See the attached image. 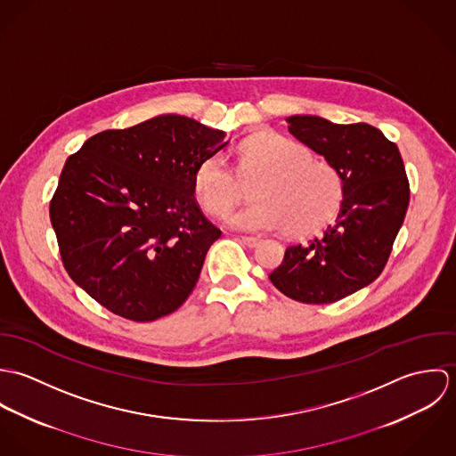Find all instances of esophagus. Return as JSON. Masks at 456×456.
Returning <instances> with one entry per match:
<instances>
[{
    "mask_svg": "<svg viewBox=\"0 0 456 456\" xmlns=\"http://www.w3.org/2000/svg\"><path fill=\"white\" fill-rule=\"evenodd\" d=\"M239 240H240L242 244H246L248 248H256V246L261 242L258 237H240Z\"/></svg>",
    "mask_w": 456,
    "mask_h": 456,
    "instance_id": "34e87169",
    "label": "esophagus"
}]
</instances>
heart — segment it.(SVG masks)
Returning a JSON list of instances; mask_svg holds the SVG:
<instances>
[{"label":"heart","instance_id":"b5f03b06","mask_svg":"<svg viewBox=\"0 0 456 456\" xmlns=\"http://www.w3.org/2000/svg\"><path fill=\"white\" fill-rule=\"evenodd\" d=\"M255 179L249 191L253 201L226 219L235 230L263 233L282 226L284 235L304 237L325 226L344 195L342 179L330 163L272 131L256 133L237 147L235 174L221 156L201 159L193 190L203 210L221 217L244 196L242 184Z\"/></svg>","mask_w":456,"mask_h":456}]
</instances>
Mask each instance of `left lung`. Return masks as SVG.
Wrapping results in <instances>:
<instances>
[{
  "label": "left lung",
  "mask_w": 456,
  "mask_h": 456,
  "mask_svg": "<svg viewBox=\"0 0 456 456\" xmlns=\"http://www.w3.org/2000/svg\"><path fill=\"white\" fill-rule=\"evenodd\" d=\"M286 121L338 172L344 195L335 223L322 237L289 246L268 279L297 302L331 304L383 272L409 207V181L398 147L367 123L335 125L320 116Z\"/></svg>",
  "instance_id": "1"
}]
</instances>
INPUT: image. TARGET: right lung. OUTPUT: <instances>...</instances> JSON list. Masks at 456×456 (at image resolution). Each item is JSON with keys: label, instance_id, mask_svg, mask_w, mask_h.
I'll return each instance as SVG.
<instances>
[{"label": "right lung", "instance_id": "obj_1", "mask_svg": "<svg viewBox=\"0 0 456 456\" xmlns=\"http://www.w3.org/2000/svg\"><path fill=\"white\" fill-rule=\"evenodd\" d=\"M224 136L165 114L86 140L66 159L49 208L73 282L131 322L177 311L221 237L196 203L193 175L228 145Z\"/></svg>", "mask_w": 456, "mask_h": 456}]
</instances>
